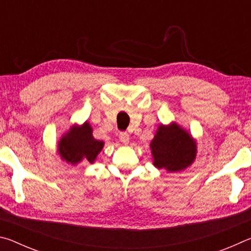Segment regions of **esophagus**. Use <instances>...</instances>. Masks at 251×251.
Listing matches in <instances>:
<instances>
[{
	"instance_id": "1",
	"label": "esophagus",
	"mask_w": 251,
	"mask_h": 251,
	"mask_svg": "<svg viewBox=\"0 0 251 251\" xmlns=\"http://www.w3.org/2000/svg\"><path fill=\"white\" fill-rule=\"evenodd\" d=\"M118 137H120V141L122 143H124V144L129 143V135H128V133H126V131H121Z\"/></svg>"
}]
</instances>
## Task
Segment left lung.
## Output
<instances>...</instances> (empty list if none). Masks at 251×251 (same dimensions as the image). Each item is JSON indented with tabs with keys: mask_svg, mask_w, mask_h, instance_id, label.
I'll use <instances>...</instances> for the list:
<instances>
[{
	"mask_svg": "<svg viewBox=\"0 0 251 251\" xmlns=\"http://www.w3.org/2000/svg\"><path fill=\"white\" fill-rule=\"evenodd\" d=\"M151 148L155 166L168 172L181 171L196 157V143L176 124L159 126Z\"/></svg>",
	"mask_w": 251,
	"mask_h": 251,
	"instance_id": "left-lung-1",
	"label": "left lung"
}]
</instances>
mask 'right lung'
<instances>
[{
	"label": "right lung",
	"instance_id": "right-lung-1",
	"mask_svg": "<svg viewBox=\"0 0 251 251\" xmlns=\"http://www.w3.org/2000/svg\"><path fill=\"white\" fill-rule=\"evenodd\" d=\"M104 143L96 141L92 135V127L88 123L83 126L72 127L58 143V151L67 163L75 165L86 159L93 163L101 151Z\"/></svg>",
	"mask_w": 251,
	"mask_h": 251
}]
</instances>
